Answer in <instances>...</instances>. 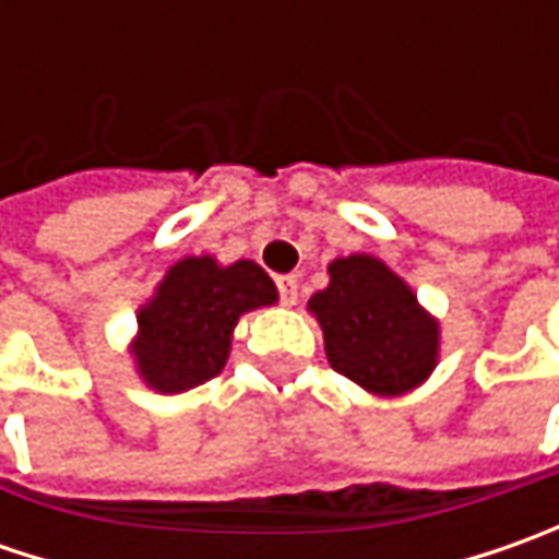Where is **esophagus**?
Instances as JSON below:
<instances>
[{
	"label": "esophagus",
	"mask_w": 559,
	"mask_h": 559,
	"mask_svg": "<svg viewBox=\"0 0 559 559\" xmlns=\"http://www.w3.org/2000/svg\"><path fill=\"white\" fill-rule=\"evenodd\" d=\"M276 286H280V298H283V305H298V280L295 276H280L276 280Z\"/></svg>",
	"instance_id": "esophagus-1"
}]
</instances>
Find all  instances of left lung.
<instances>
[{
  "mask_svg": "<svg viewBox=\"0 0 559 559\" xmlns=\"http://www.w3.org/2000/svg\"><path fill=\"white\" fill-rule=\"evenodd\" d=\"M326 273L330 283L313 292L308 311L323 330L335 373L379 397L407 395L423 385L439 367V317L376 254L335 258Z\"/></svg>",
  "mask_w": 559,
  "mask_h": 559,
  "instance_id": "left-lung-1",
  "label": "left lung"
}]
</instances>
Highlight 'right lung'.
<instances>
[{
  "label": "right lung",
  "instance_id": "right-lung-1",
  "mask_svg": "<svg viewBox=\"0 0 559 559\" xmlns=\"http://www.w3.org/2000/svg\"><path fill=\"white\" fill-rule=\"evenodd\" d=\"M276 301L280 292L254 261L180 258L136 311V335L130 342L136 376L158 395L202 385L226 367L239 317Z\"/></svg>",
  "mask_w": 559,
  "mask_h": 559
}]
</instances>
